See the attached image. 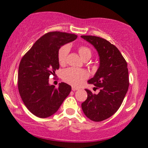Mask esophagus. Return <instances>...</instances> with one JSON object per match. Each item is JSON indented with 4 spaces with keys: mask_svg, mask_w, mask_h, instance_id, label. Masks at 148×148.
I'll use <instances>...</instances> for the list:
<instances>
[{
    "mask_svg": "<svg viewBox=\"0 0 148 148\" xmlns=\"http://www.w3.org/2000/svg\"><path fill=\"white\" fill-rule=\"evenodd\" d=\"M72 90L73 91H76V90H79V88H75V87H72Z\"/></svg>",
    "mask_w": 148,
    "mask_h": 148,
    "instance_id": "obj_1",
    "label": "esophagus"
}]
</instances>
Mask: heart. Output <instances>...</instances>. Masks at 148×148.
Wrapping results in <instances>:
<instances>
[{"instance_id":"b5f03b06","label":"heart","mask_w":148,"mask_h":148,"mask_svg":"<svg viewBox=\"0 0 148 148\" xmlns=\"http://www.w3.org/2000/svg\"><path fill=\"white\" fill-rule=\"evenodd\" d=\"M69 48L68 45H64L60 47L58 53V60L59 64L61 65H63L66 63L67 60V56L68 55ZM79 53L80 56L82 58V59H89L92 56V51L90 49L88 48L86 46H81L79 49ZM62 79L67 84L72 85V86H81L83 82L88 78V74L86 71L84 69H79L69 67L64 69L62 72Z\"/></svg>"}]
</instances>
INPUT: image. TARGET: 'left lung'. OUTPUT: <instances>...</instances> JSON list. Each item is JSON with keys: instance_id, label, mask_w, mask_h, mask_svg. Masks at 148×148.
Returning <instances> with one entry per match:
<instances>
[{"instance_id": "1", "label": "left lung", "mask_w": 148, "mask_h": 148, "mask_svg": "<svg viewBox=\"0 0 148 148\" xmlns=\"http://www.w3.org/2000/svg\"><path fill=\"white\" fill-rule=\"evenodd\" d=\"M97 51L99 67L95 75L88 81L99 89L93 94L86 89L87 99L81 103L86 117L95 122L110 118L119 109L130 85L127 63L118 49L105 39L92 35H81Z\"/></svg>"}]
</instances>
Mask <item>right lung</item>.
I'll return each instance as SVG.
<instances>
[{
  "label": "right lung",
  "instance_id": "add662e5",
  "mask_svg": "<svg viewBox=\"0 0 148 148\" xmlns=\"http://www.w3.org/2000/svg\"><path fill=\"white\" fill-rule=\"evenodd\" d=\"M77 38L75 34L49 32L37 40L20 62L18 89L25 106L35 116L46 118L60 108L72 88L61 83L50 86L49 79L59 69L58 53L61 46Z\"/></svg>",
  "mask_w": 148,
  "mask_h": 148
}]
</instances>
